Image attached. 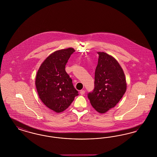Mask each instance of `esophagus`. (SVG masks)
I'll return each mask as SVG.
<instances>
[{
    "label": "esophagus",
    "instance_id": "1",
    "mask_svg": "<svg viewBox=\"0 0 157 157\" xmlns=\"http://www.w3.org/2000/svg\"><path fill=\"white\" fill-rule=\"evenodd\" d=\"M80 93L81 95H84V94H85V91H84V90H81L80 92Z\"/></svg>",
    "mask_w": 157,
    "mask_h": 157
}]
</instances>
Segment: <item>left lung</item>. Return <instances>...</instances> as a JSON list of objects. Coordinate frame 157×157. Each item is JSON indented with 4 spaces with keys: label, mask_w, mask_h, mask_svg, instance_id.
Returning <instances> with one entry per match:
<instances>
[{
    "label": "left lung",
    "mask_w": 157,
    "mask_h": 157,
    "mask_svg": "<svg viewBox=\"0 0 157 157\" xmlns=\"http://www.w3.org/2000/svg\"><path fill=\"white\" fill-rule=\"evenodd\" d=\"M99 55L95 71L94 89L87 94L97 111L104 113L114 107L125 93L127 84L123 69L116 59L104 52Z\"/></svg>",
    "instance_id": "left-lung-1"
}]
</instances>
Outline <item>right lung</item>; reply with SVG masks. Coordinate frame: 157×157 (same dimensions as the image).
I'll return each mask as SVG.
<instances>
[{"mask_svg":"<svg viewBox=\"0 0 157 157\" xmlns=\"http://www.w3.org/2000/svg\"><path fill=\"white\" fill-rule=\"evenodd\" d=\"M75 52L73 48L55 52L43 61L37 73L35 83L39 96L48 108L56 113L67 109L78 95L65 70Z\"/></svg>","mask_w":157,"mask_h":157,"instance_id":"add662e5","label":"right lung"}]
</instances>
